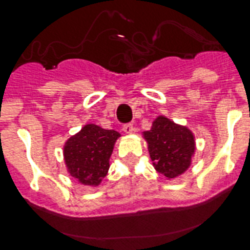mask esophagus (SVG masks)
Listing matches in <instances>:
<instances>
[{
  "instance_id": "1",
  "label": "esophagus",
  "mask_w": 250,
  "mask_h": 250,
  "mask_svg": "<svg viewBox=\"0 0 250 250\" xmlns=\"http://www.w3.org/2000/svg\"><path fill=\"white\" fill-rule=\"evenodd\" d=\"M123 131H125V133H132V132L135 131L133 125H132V123H127V125H123Z\"/></svg>"
}]
</instances>
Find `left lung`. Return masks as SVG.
Wrapping results in <instances>:
<instances>
[{
	"instance_id": "8db88e82",
	"label": "left lung",
	"mask_w": 250,
	"mask_h": 250,
	"mask_svg": "<svg viewBox=\"0 0 250 250\" xmlns=\"http://www.w3.org/2000/svg\"><path fill=\"white\" fill-rule=\"evenodd\" d=\"M144 137L155 169L167 179L177 178L190 167L196 145L187 127L160 115L152 122L150 131L144 132Z\"/></svg>"
}]
</instances>
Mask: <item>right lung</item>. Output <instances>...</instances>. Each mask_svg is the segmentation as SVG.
<instances>
[{
	"label": "right lung",
	"instance_id": "1",
	"mask_svg": "<svg viewBox=\"0 0 250 250\" xmlns=\"http://www.w3.org/2000/svg\"><path fill=\"white\" fill-rule=\"evenodd\" d=\"M114 129L86 125L64 144L63 156L71 177L85 186H99L109 170V159L119 137Z\"/></svg>",
	"mask_w": 250,
	"mask_h": 250
}]
</instances>
